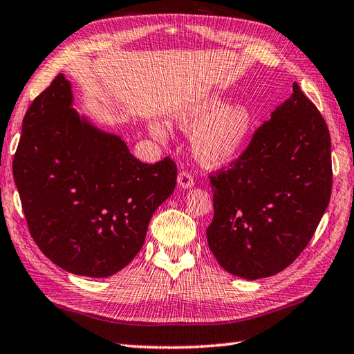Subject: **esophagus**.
I'll list each match as a JSON object with an SVG mask.
<instances>
[{
    "label": "esophagus",
    "mask_w": 354,
    "mask_h": 354,
    "mask_svg": "<svg viewBox=\"0 0 354 354\" xmlns=\"http://www.w3.org/2000/svg\"><path fill=\"white\" fill-rule=\"evenodd\" d=\"M177 182L180 186H182V188H191V186L194 185V177H192L191 172H188V171H180Z\"/></svg>",
    "instance_id": "34e87169"
}]
</instances>
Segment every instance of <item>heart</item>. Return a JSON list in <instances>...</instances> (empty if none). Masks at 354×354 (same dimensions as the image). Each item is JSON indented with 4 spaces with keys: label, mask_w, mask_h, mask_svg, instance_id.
Instances as JSON below:
<instances>
[{
    "label": "heart",
    "mask_w": 354,
    "mask_h": 354,
    "mask_svg": "<svg viewBox=\"0 0 354 354\" xmlns=\"http://www.w3.org/2000/svg\"><path fill=\"white\" fill-rule=\"evenodd\" d=\"M178 122L186 129H196L197 156L205 163L218 166L230 163L240 156L254 124L252 112L242 104H231L223 108L222 100L209 98L186 108L178 114ZM152 131L157 136L163 134L160 126Z\"/></svg>",
    "instance_id": "heart-1"
}]
</instances>
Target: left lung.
<instances>
[{"instance_id": "1", "label": "left lung", "mask_w": 354, "mask_h": 354, "mask_svg": "<svg viewBox=\"0 0 354 354\" xmlns=\"http://www.w3.org/2000/svg\"><path fill=\"white\" fill-rule=\"evenodd\" d=\"M208 177L214 217L206 237L217 262L250 281L274 276L301 256L328 206V126L295 83L230 168Z\"/></svg>"}]
</instances>
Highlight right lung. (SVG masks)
Segmentation results:
<instances>
[{
	"label": "right lung",
	"instance_id": "add662e5",
	"mask_svg": "<svg viewBox=\"0 0 354 354\" xmlns=\"http://www.w3.org/2000/svg\"><path fill=\"white\" fill-rule=\"evenodd\" d=\"M71 104L58 73L26 112L13 178L43 254L73 274L108 277L142 250L152 214L176 188L177 165L142 163Z\"/></svg>",
	"mask_w": 354,
	"mask_h": 354
}]
</instances>
